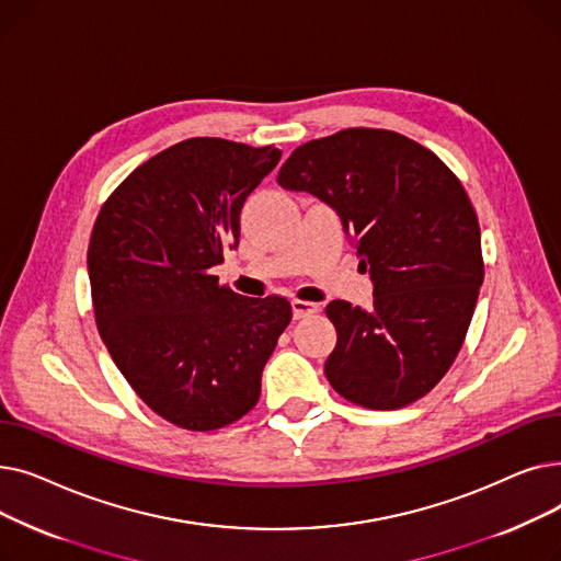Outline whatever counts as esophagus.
I'll use <instances>...</instances> for the list:
<instances>
[{
  "label": "esophagus",
  "mask_w": 561,
  "mask_h": 561,
  "mask_svg": "<svg viewBox=\"0 0 561 561\" xmlns=\"http://www.w3.org/2000/svg\"><path fill=\"white\" fill-rule=\"evenodd\" d=\"M320 307L313 305V302H307V300H293V316H296L298 320L300 318H307V316H313L318 313Z\"/></svg>",
  "instance_id": "34e87169"
}]
</instances>
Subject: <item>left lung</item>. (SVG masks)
I'll return each mask as SVG.
<instances>
[{
	"mask_svg": "<svg viewBox=\"0 0 561 561\" xmlns=\"http://www.w3.org/2000/svg\"><path fill=\"white\" fill-rule=\"evenodd\" d=\"M277 182L336 209L375 284L368 311L325 309L339 334L332 389L375 411L427 396L459 355L484 279L478 214L457 174L398 131L350 127L296 147Z\"/></svg>",
	"mask_w": 561,
	"mask_h": 561,
	"instance_id": "8db88e82",
	"label": "left lung"
}]
</instances>
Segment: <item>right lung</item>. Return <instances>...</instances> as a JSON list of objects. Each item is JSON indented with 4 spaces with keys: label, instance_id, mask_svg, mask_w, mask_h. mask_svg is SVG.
Masks as SVG:
<instances>
[{
    "label": "right lung",
    "instance_id": "right-lung-1",
    "mask_svg": "<svg viewBox=\"0 0 561 561\" xmlns=\"http://www.w3.org/2000/svg\"><path fill=\"white\" fill-rule=\"evenodd\" d=\"M279 157L275 145L182 140L138 165L93 225L88 275L102 341L136 396L182 430L214 432L248 414L293 318L286 298L239 296L211 271Z\"/></svg>",
    "mask_w": 561,
    "mask_h": 561
}]
</instances>
